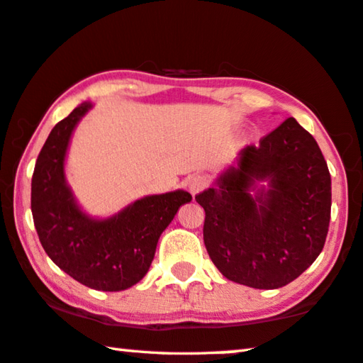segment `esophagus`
<instances>
[{
	"label": "esophagus",
	"instance_id": "34e87169",
	"mask_svg": "<svg viewBox=\"0 0 363 363\" xmlns=\"http://www.w3.org/2000/svg\"><path fill=\"white\" fill-rule=\"evenodd\" d=\"M208 186V179L203 174H194L187 179V189L192 195H197Z\"/></svg>",
	"mask_w": 363,
	"mask_h": 363
}]
</instances>
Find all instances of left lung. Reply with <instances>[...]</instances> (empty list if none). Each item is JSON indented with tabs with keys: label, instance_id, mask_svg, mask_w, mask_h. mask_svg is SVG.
<instances>
[{
	"label": "left lung",
	"instance_id": "8db88e82",
	"mask_svg": "<svg viewBox=\"0 0 363 363\" xmlns=\"http://www.w3.org/2000/svg\"><path fill=\"white\" fill-rule=\"evenodd\" d=\"M260 180L269 181L268 189L256 188ZM195 200L205 210L206 252L223 276L255 289H278L323 250L331 176L312 134L287 118L260 145L244 148L238 166Z\"/></svg>",
	"mask_w": 363,
	"mask_h": 363
}]
</instances>
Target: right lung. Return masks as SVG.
<instances>
[{
  "mask_svg": "<svg viewBox=\"0 0 363 363\" xmlns=\"http://www.w3.org/2000/svg\"><path fill=\"white\" fill-rule=\"evenodd\" d=\"M91 108L82 103L57 123L32 176V215L40 242L62 272L96 291H123L147 274L161 233L192 195L176 191L137 200L108 220L80 211L65 179L69 139Z\"/></svg>",
  "mask_w": 363,
  "mask_h": 363,
  "instance_id": "1",
  "label": "right lung"
}]
</instances>
